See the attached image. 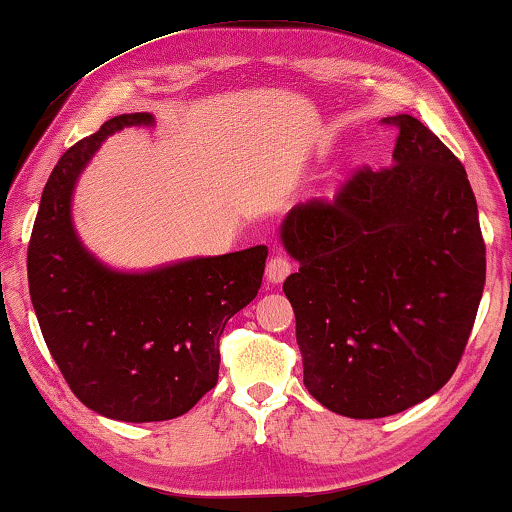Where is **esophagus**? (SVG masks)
<instances>
[{"mask_svg":"<svg viewBox=\"0 0 512 512\" xmlns=\"http://www.w3.org/2000/svg\"><path fill=\"white\" fill-rule=\"evenodd\" d=\"M291 270H294V263H291L289 256H272L268 261V268H265V277H268L270 282H284L287 277L291 275Z\"/></svg>","mask_w":512,"mask_h":512,"instance_id":"34e87169","label":"esophagus"}]
</instances>
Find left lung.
I'll return each mask as SVG.
<instances>
[{
  "instance_id": "left-lung-1",
  "label": "left lung",
  "mask_w": 512,
  "mask_h": 512,
  "mask_svg": "<svg viewBox=\"0 0 512 512\" xmlns=\"http://www.w3.org/2000/svg\"><path fill=\"white\" fill-rule=\"evenodd\" d=\"M397 129L393 162L296 204L282 244L303 383L324 407L383 418L428 400L459 367L487 258L466 169L426 124Z\"/></svg>"
}]
</instances>
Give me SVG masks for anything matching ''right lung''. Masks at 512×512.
<instances>
[{
	"instance_id": "obj_1",
	"label": "right lung",
	"mask_w": 512,
	"mask_h": 512,
	"mask_svg": "<svg viewBox=\"0 0 512 512\" xmlns=\"http://www.w3.org/2000/svg\"><path fill=\"white\" fill-rule=\"evenodd\" d=\"M155 117L131 112L72 145L53 167L28 247L46 348L77 400L126 423L183 416L216 386L225 324L261 289L268 247L119 272L84 249L72 190L105 138Z\"/></svg>"
}]
</instances>
